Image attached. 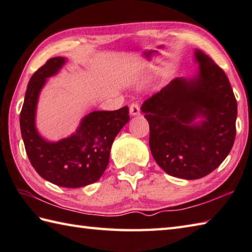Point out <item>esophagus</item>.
Masks as SVG:
<instances>
[{"label": "esophagus", "mask_w": 252, "mask_h": 252, "mask_svg": "<svg viewBox=\"0 0 252 252\" xmlns=\"http://www.w3.org/2000/svg\"><path fill=\"white\" fill-rule=\"evenodd\" d=\"M130 113L131 116H139L141 113L140 109V105L137 102H132L130 106Z\"/></svg>", "instance_id": "34e87169"}]
</instances>
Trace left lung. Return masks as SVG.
<instances>
[{
  "label": "left lung",
  "mask_w": 252,
  "mask_h": 252,
  "mask_svg": "<svg viewBox=\"0 0 252 252\" xmlns=\"http://www.w3.org/2000/svg\"><path fill=\"white\" fill-rule=\"evenodd\" d=\"M199 73L177 77L141 107L150 125V147L167 174L182 179L205 177L234 145L237 101L225 72L200 50ZM203 117L200 123H194Z\"/></svg>",
  "instance_id": "8db88e82"
}]
</instances>
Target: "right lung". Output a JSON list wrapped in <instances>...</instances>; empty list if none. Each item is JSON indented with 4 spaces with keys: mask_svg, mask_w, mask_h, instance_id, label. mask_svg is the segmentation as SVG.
Here are the masks:
<instances>
[{
    "mask_svg": "<svg viewBox=\"0 0 252 252\" xmlns=\"http://www.w3.org/2000/svg\"><path fill=\"white\" fill-rule=\"evenodd\" d=\"M64 63L61 57L49 59L32 74L19 123L25 150L39 176L64 188H81L99 180L106 170L113 140L130 120L129 108L93 111L66 139L54 143L42 139L34 126L38 97L47 78L57 74Z\"/></svg>",
    "mask_w": 252,
    "mask_h": 252,
    "instance_id": "right-lung-1",
    "label": "right lung"
}]
</instances>
